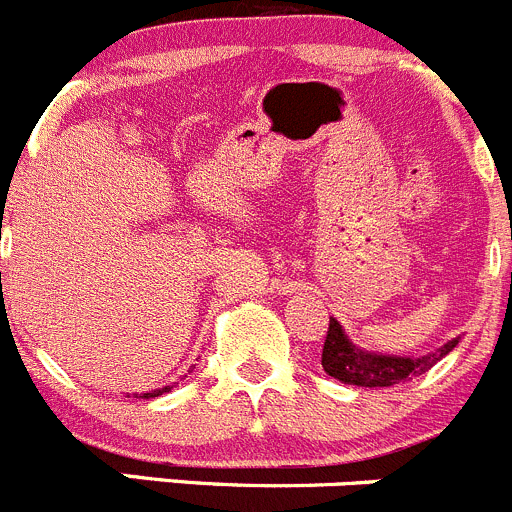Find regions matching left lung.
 Returning <instances> with one entry per match:
<instances>
[{"label": "left lung", "mask_w": 512, "mask_h": 512, "mask_svg": "<svg viewBox=\"0 0 512 512\" xmlns=\"http://www.w3.org/2000/svg\"><path fill=\"white\" fill-rule=\"evenodd\" d=\"M457 339L447 342L437 352L425 357H387V354H369L354 347L342 332L337 319H329V332L324 337L321 349V367L329 377L339 379L344 384H357V387H394L412 377H420L427 369L435 367L445 354L455 349Z\"/></svg>", "instance_id": "left-lung-1"}]
</instances>
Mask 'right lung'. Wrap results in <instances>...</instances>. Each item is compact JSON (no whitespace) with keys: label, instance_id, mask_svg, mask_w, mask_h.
<instances>
[{"label":"right lung","instance_id":"1","mask_svg":"<svg viewBox=\"0 0 512 512\" xmlns=\"http://www.w3.org/2000/svg\"><path fill=\"white\" fill-rule=\"evenodd\" d=\"M168 389H173V387H163V389H153V392H145V394H143V399H150V397H160V394H165V392H168Z\"/></svg>","mask_w":512,"mask_h":512}]
</instances>
